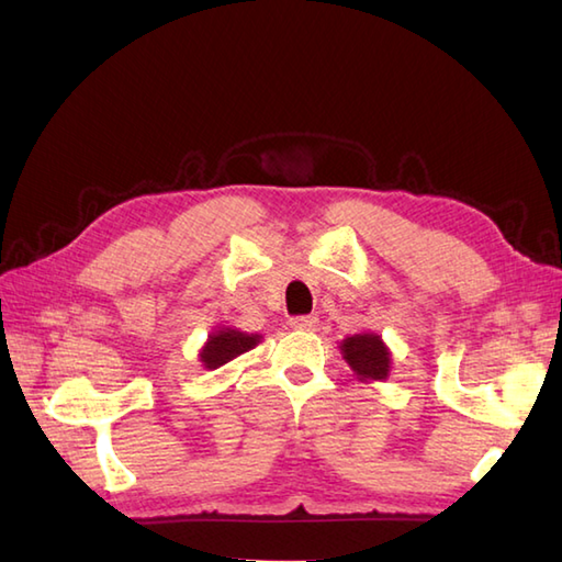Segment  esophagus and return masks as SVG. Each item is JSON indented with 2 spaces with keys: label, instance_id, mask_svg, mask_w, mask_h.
Instances as JSON below:
<instances>
[{
  "label": "esophagus",
  "instance_id": "esophagus-1",
  "mask_svg": "<svg viewBox=\"0 0 562 562\" xmlns=\"http://www.w3.org/2000/svg\"><path fill=\"white\" fill-rule=\"evenodd\" d=\"M290 326L294 330H314L318 326V318L316 316H292L290 318Z\"/></svg>",
  "mask_w": 562,
  "mask_h": 562
}]
</instances>
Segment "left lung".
Returning <instances> with one entry per match:
<instances>
[{"label":"left lung","mask_w":562,"mask_h":562,"mask_svg":"<svg viewBox=\"0 0 562 562\" xmlns=\"http://www.w3.org/2000/svg\"><path fill=\"white\" fill-rule=\"evenodd\" d=\"M342 355L350 362L357 374L364 379H386L391 355L386 345L381 342L379 336L364 333V336H352L342 340Z\"/></svg>","instance_id":"obj_1"}]
</instances>
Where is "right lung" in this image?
<instances>
[{
    "mask_svg": "<svg viewBox=\"0 0 562 562\" xmlns=\"http://www.w3.org/2000/svg\"><path fill=\"white\" fill-rule=\"evenodd\" d=\"M260 342V336H246L241 330H232L224 328L212 333L205 348H202V362H205L207 369H217L226 362H232L234 357L248 352L250 348H256Z\"/></svg>",
    "mask_w": 562,
    "mask_h": 562,
    "instance_id": "1",
    "label": "right lung"
}]
</instances>
